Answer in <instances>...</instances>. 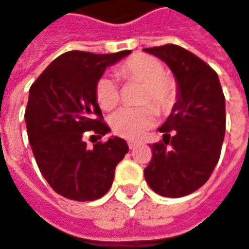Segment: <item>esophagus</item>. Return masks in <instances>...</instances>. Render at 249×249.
I'll return each mask as SVG.
<instances>
[{
	"instance_id": "1",
	"label": "esophagus",
	"mask_w": 249,
	"mask_h": 249,
	"mask_svg": "<svg viewBox=\"0 0 249 249\" xmlns=\"http://www.w3.org/2000/svg\"><path fill=\"white\" fill-rule=\"evenodd\" d=\"M127 144H129V148H130V150H133V148L137 145V142H133V140H130V142H127Z\"/></svg>"
}]
</instances>
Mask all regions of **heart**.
<instances>
[{
    "label": "heart",
    "instance_id": "b5f03b06",
    "mask_svg": "<svg viewBox=\"0 0 249 249\" xmlns=\"http://www.w3.org/2000/svg\"><path fill=\"white\" fill-rule=\"evenodd\" d=\"M118 74L124 81H143L142 99L154 101L161 109H168L175 99V85L164 74V64L157 57L134 54L118 69ZM96 102L104 110H112L120 102V88L110 77H102L95 88ZM158 109L153 104L139 107H123L110 118V126L120 137L137 140L156 124Z\"/></svg>",
    "mask_w": 249,
    "mask_h": 249
}]
</instances>
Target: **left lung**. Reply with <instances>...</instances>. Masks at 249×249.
Wrapping results in <instances>:
<instances>
[{"instance_id": "left-lung-1", "label": "left lung", "mask_w": 249, "mask_h": 249, "mask_svg": "<svg viewBox=\"0 0 249 249\" xmlns=\"http://www.w3.org/2000/svg\"><path fill=\"white\" fill-rule=\"evenodd\" d=\"M178 84V101L158 129L162 142L151 144L153 158L144 169L148 186L165 197L197 191L217 165L226 133V99L217 72L177 44L148 47Z\"/></svg>"}]
</instances>
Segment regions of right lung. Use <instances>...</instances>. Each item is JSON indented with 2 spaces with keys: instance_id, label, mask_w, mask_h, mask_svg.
Listing matches in <instances>:
<instances>
[{
  "instance_id": "1",
  "label": "right lung",
  "mask_w": 249,
  "mask_h": 249,
  "mask_svg": "<svg viewBox=\"0 0 249 249\" xmlns=\"http://www.w3.org/2000/svg\"><path fill=\"white\" fill-rule=\"evenodd\" d=\"M130 53L67 52L32 84L25 112L32 151L44 179L67 199L91 202L106 195L115 168L129 151L120 137L98 142L93 148L84 137L92 133L101 139L110 131L102 122L95 88L106 67Z\"/></svg>"
}]
</instances>
